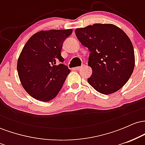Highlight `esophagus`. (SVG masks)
Wrapping results in <instances>:
<instances>
[{"label":"esophagus","mask_w":145,"mask_h":145,"mask_svg":"<svg viewBox=\"0 0 145 145\" xmlns=\"http://www.w3.org/2000/svg\"><path fill=\"white\" fill-rule=\"evenodd\" d=\"M81 69V67H74V70H76V71H78L80 70V69Z\"/></svg>","instance_id":"1"}]
</instances>
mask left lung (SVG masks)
<instances>
[{
	"instance_id": "left-lung-1",
	"label": "left lung",
	"mask_w": 145,
	"mask_h": 145,
	"mask_svg": "<svg viewBox=\"0 0 145 145\" xmlns=\"http://www.w3.org/2000/svg\"><path fill=\"white\" fill-rule=\"evenodd\" d=\"M75 34L91 52L88 65L92 75L88 82L101 94L119 91L132 74L134 50L126 33L112 24H94L76 29Z\"/></svg>"
}]
</instances>
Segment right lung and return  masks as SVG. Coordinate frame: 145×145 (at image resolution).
I'll list each match as a JSON object with an SVG mask.
<instances>
[{
	"instance_id": "obj_1",
	"label": "right lung",
	"mask_w": 145,
	"mask_h": 145,
	"mask_svg": "<svg viewBox=\"0 0 145 145\" xmlns=\"http://www.w3.org/2000/svg\"><path fill=\"white\" fill-rule=\"evenodd\" d=\"M71 29L41 31L27 41L17 63L22 85L31 97L49 101L59 93L70 69L63 64L61 50ZM60 62L57 65L56 63Z\"/></svg>"
}]
</instances>
